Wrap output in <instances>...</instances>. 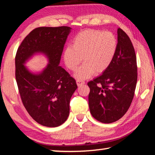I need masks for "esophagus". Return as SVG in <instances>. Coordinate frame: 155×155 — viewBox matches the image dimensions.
Returning a JSON list of instances; mask_svg holds the SVG:
<instances>
[{
	"instance_id": "1",
	"label": "esophagus",
	"mask_w": 155,
	"mask_h": 155,
	"mask_svg": "<svg viewBox=\"0 0 155 155\" xmlns=\"http://www.w3.org/2000/svg\"><path fill=\"white\" fill-rule=\"evenodd\" d=\"M76 82H77V84L78 86H81V85H83V84H85V81H82V80H77Z\"/></svg>"
}]
</instances>
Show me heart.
I'll return each instance as SVG.
<instances>
[{"label": "heart", "instance_id": "obj_1", "mask_svg": "<svg viewBox=\"0 0 155 155\" xmlns=\"http://www.w3.org/2000/svg\"><path fill=\"white\" fill-rule=\"evenodd\" d=\"M117 40L110 31L86 29L81 31L64 52L66 66L74 71L81 63L84 64L76 72L75 77L85 79L93 74H100L109 67L116 53Z\"/></svg>", "mask_w": 155, "mask_h": 155}]
</instances>
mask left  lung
<instances>
[{
    "label": "left lung",
    "mask_w": 155,
    "mask_h": 155,
    "mask_svg": "<svg viewBox=\"0 0 155 155\" xmlns=\"http://www.w3.org/2000/svg\"><path fill=\"white\" fill-rule=\"evenodd\" d=\"M137 81L134 47L124 31L117 29V48L109 67L87 83L89 107L98 121L114 122L124 115L134 97Z\"/></svg>",
    "instance_id": "left-lung-1"
}]
</instances>
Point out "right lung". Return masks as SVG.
Returning a JSON list of instances; mask_svg holds the SVG:
<instances>
[{
	"label": "right lung",
	"instance_id": "obj_1",
	"mask_svg": "<svg viewBox=\"0 0 155 155\" xmlns=\"http://www.w3.org/2000/svg\"><path fill=\"white\" fill-rule=\"evenodd\" d=\"M71 28H36L18 47L15 57V79L21 100L32 118L47 127H59L70 114V101L77 90L76 81L59 64ZM35 52H43L49 64L39 75L28 72L23 64Z\"/></svg>",
	"mask_w": 155,
	"mask_h": 155
}]
</instances>
